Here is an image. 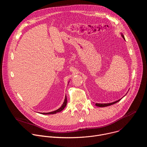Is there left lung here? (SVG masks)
<instances>
[{
	"mask_svg": "<svg viewBox=\"0 0 147 147\" xmlns=\"http://www.w3.org/2000/svg\"><path fill=\"white\" fill-rule=\"evenodd\" d=\"M121 36L123 38V39L125 40V38H124V35L121 34ZM120 99L118 100H116L115 102H112V103H96L95 105L97 106V107H108V106H110V105H112L113 104H115V103H117V102H119V100H120Z\"/></svg>",
	"mask_w": 147,
	"mask_h": 147,
	"instance_id": "left-lung-1",
	"label": "left lung"
}]
</instances>
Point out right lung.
Wrapping results in <instances>:
<instances>
[{
    "mask_svg": "<svg viewBox=\"0 0 147 147\" xmlns=\"http://www.w3.org/2000/svg\"><path fill=\"white\" fill-rule=\"evenodd\" d=\"M67 98H66V96L65 99V100H64V102H63V105L61 106V107H60V108H59V109H57L56 111H53V112H48V113H40V114H43V115H51V114H55V113H56L60 112H61V111L63 110L64 108L66 107V105H67Z\"/></svg>",
    "mask_w": 147,
    "mask_h": 147,
    "instance_id": "1",
    "label": "right lung"
}]
</instances>
